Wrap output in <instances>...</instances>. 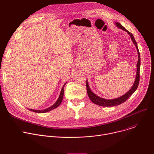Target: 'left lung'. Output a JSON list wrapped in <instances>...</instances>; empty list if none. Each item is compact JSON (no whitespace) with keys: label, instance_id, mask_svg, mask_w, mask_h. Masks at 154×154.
Masks as SVG:
<instances>
[{"label":"left lung","instance_id":"1","mask_svg":"<svg viewBox=\"0 0 154 154\" xmlns=\"http://www.w3.org/2000/svg\"><path fill=\"white\" fill-rule=\"evenodd\" d=\"M116 25L120 29L124 30V31L127 32L128 35H130V36L131 37V40H132L133 42L134 43V45H135L137 51H138V61L137 63V75H136V78H135V82L133 85V86L131 87V88L124 95H123L122 96H121L120 97H118L117 99H111V100H107V99H104L103 98H100L99 96H96L95 94H94L91 90L90 88V86L88 85V82L86 81V91H87V93L88 95V97L90 98V99L95 104L102 106H116L118 105H120L121 103H122L123 102H125L131 95L133 94V93L137 90V88L138 86L139 85V82H140V54L138 48V46H137V43L133 36V35L131 34L130 32H128L127 30H126L121 24H119V23H116Z\"/></svg>","mask_w":154,"mask_h":154}]
</instances>
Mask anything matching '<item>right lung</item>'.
<instances>
[{
    "label": "right lung",
    "mask_w": 154,
    "mask_h": 154,
    "mask_svg": "<svg viewBox=\"0 0 154 154\" xmlns=\"http://www.w3.org/2000/svg\"><path fill=\"white\" fill-rule=\"evenodd\" d=\"M66 85V83H64V85H63L62 89L61 90V93H60V96L58 99V100H57V102L52 105L51 106V107L48 108H46L45 109H42V110H35V109H30V111L32 112H35V113H46V112H49L51 110H52V109L56 108L57 107H58L61 103L62 102V100H63V95H64V85Z\"/></svg>",
    "instance_id": "add662e5"
}]
</instances>
